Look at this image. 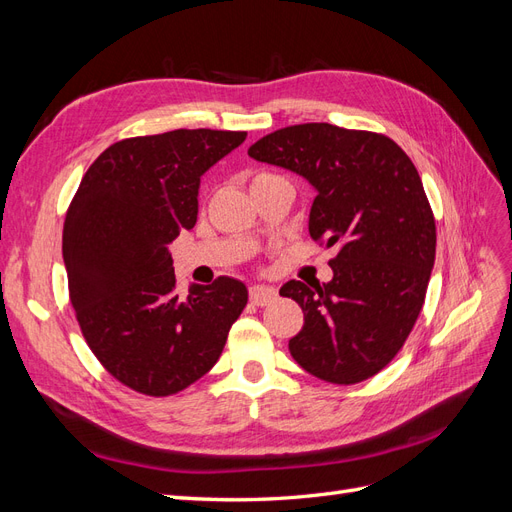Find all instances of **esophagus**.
<instances>
[{
	"mask_svg": "<svg viewBox=\"0 0 512 512\" xmlns=\"http://www.w3.org/2000/svg\"><path fill=\"white\" fill-rule=\"evenodd\" d=\"M277 299V290L273 286H262V284H256L250 288V301L254 305H269Z\"/></svg>",
	"mask_w": 512,
	"mask_h": 512,
	"instance_id": "obj_1",
	"label": "esophagus"
}]
</instances>
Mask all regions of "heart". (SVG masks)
<instances>
[{
	"mask_svg": "<svg viewBox=\"0 0 512 512\" xmlns=\"http://www.w3.org/2000/svg\"><path fill=\"white\" fill-rule=\"evenodd\" d=\"M265 177H273V175H269V173H256V175H254V179H252V183H254V181H258V179H265Z\"/></svg>",
	"mask_w": 512,
	"mask_h": 512,
	"instance_id": "heart-1",
	"label": "heart"
}]
</instances>
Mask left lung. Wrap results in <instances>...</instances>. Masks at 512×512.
I'll use <instances>...</instances> for the list:
<instances>
[{
    "label": "left lung",
    "instance_id": "1",
    "mask_svg": "<svg viewBox=\"0 0 512 512\" xmlns=\"http://www.w3.org/2000/svg\"><path fill=\"white\" fill-rule=\"evenodd\" d=\"M247 156L309 181V235L337 247L331 282L280 290L305 314L292 359L333 384L378 374L421 314L436 260V220L412 160L389 136L331 123L275 130Z\"/></svg>",
    "mask_w": 512,
    "mask_h": 512
}]
</instances>
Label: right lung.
I'll return each mask as SVG.
<instances>
[{
	"mask_svg": "<svg viewBox=\"0 0 512 512\" xmlns=\"http://www.w3.org/2000/svg\"><path fill=\"white\" fill-rule=\"evenodd\" d=\"M247 132L173 130L102 151L64 224L70 301L111 376L151 397L183 391L220 359L247 288L232 277L181 299L168 245L198 218L200 177Z\"/></svg>",
	"mask_w": 512,
	"mask_h": 512,
	"instance_id": "obj_1",
	"label": "right lung"
}]
</instances>
